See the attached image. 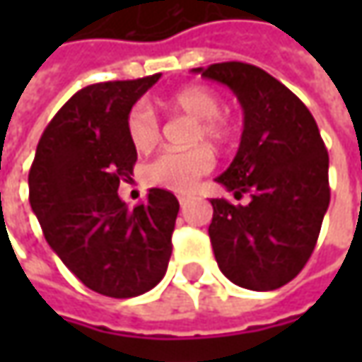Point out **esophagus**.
<instances>
[{
    "label": "esophagus",
    "instance_id": "obj_1",
    "mask_svg": "<svg viewBox=\"0 0 362 362\" xmlns=\"http://www.w3.org/2000/svg\"><path fill=\"white\" fill-rule=\"evenodd\" d=\"M187 202H189L187 195H179V203H181V207H185V205H187Z\"/></svg>",
    "mask_w": 362,
    "mask_h": 362
}]
</instances>
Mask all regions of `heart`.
<instances>
[{
	"mask_svg": "<svg viewBox=\"0 0 362 362\" xmlns=\"http://www.w3.org/2000/svg\"><path fill=\"white\" fill-rule=\"evenodd\" d=\"M171 110L183 112L197 120L193 143L226 145L233 136V122L223 117L219 94L205 86H189L167 98ZM127 136L136 151H148L159 139V119L146 103H136L127 115ZM214 153L207 146H193L189 151H163L145 167V179L153 185L187 193L195 183L214 169Z\"/></svg>",
	"mask_w": 362,
	"mask_h": 362,
	"instance_id": "obj_1",
	"label": "heart"
}]
</instances>
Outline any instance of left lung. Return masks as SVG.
I'll use <instances>...</instances> for the list:
<instances>
[{"label": "left lung", "mask_w": 362, "mask_h": 362, "mask_svg": "<svg viewBox=\"0 0 362 362\" xmlns=\"http://www.w3.org/2000/svg\"><path fill=\"white\" fill-rule=\"evenodd\" d=\"M193 72L226 84L243 110L240 148L216 181L252 202L211 199L217 266L242 288L276 290L298 276L318 240L330 203L327 146L304 103L262 68L221 62Z\"/></svg>", "instance_id": "left-lung-1"}]
</instances>
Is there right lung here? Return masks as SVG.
Listing matches in <instances>:
<instances>
[{"mask_svg":"<svg viewBox=\"0 0 362 362\" xmlns=\"http://www.w3.org/2000/svg\"><path fill=\"white\" fill-rule=\"evenodd\" d=\"M160 74L78 90L49 120L30 169V205L48 245L90 290L132 298L159 284L171 257L179 202L148 189L129 209L119 197L136 148L127 115Z\"/></svg>","mask_w":362,"mask_h":362,"instance_id":"obj_1","label":"right lung"}]
</instances>
